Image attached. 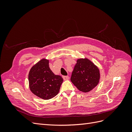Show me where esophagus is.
Here are the masks:
<instances>
[{
    "instance_id": "obj_1",
    "label": "esophagus",
    "mask_w": 132,
    "mask_h": 132,
    "mask_svg": "<svg viewBox=\"0 0 132 132\" xmlns=\"http://www.w3.org/2000/svg\"><path fill=\"white\" fill-rule=\"evenodd\" d=\"M63 78L64 79V80H67L69 79V77H68V76H63Z\"/></svg>"
}]
</instances>
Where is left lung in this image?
<instances>
[{
  "label": "left lung",
  "instance_id": "obj_1",
  "mask_svg": "<svg viewBox=\"0 0 132 132\" xmlns=\"http://www.w3.org/2000/svg\"><path fill=\"white\" fill-rule=\"evenodd\" d=\"M100 79L98 67L87 58L78 59L70 80L78 89L87 93L96 86Z\"/></svg>",
  "mask_w": 132,
  "mask_h": 132
}]
</instances>
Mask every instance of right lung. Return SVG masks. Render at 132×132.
I'll return each instance as SVG.
<instances>
[{
	"label": "right lung",
	"mask_w": 132,
	"mask_h": 132,
	"mask_svg": "<svg viewBox=\"0 0 132 132\" xmlns=\"http://www.w3.org/2000/svg\"><path fill=\"white\" fill-rule=\"evenodd\" d=\"M29 81L30 89L34 95L49 100L58 94L63 79L52 72L49 67V60L43 58L31 68Z\"/></svg>",
	"instance_id": "obj_1"
}]
</instances>
